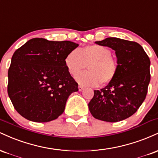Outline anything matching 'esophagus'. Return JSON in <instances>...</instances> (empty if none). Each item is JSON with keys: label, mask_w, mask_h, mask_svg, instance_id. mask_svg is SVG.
Here are the masks:
<instances>
[{"label": "esophagus", "mask_w": 158, "mask_h": 158, "mask_svg": "<svg viewBox=\"0 0 158 158\" xmlns=\"http://www.w3.org/2000/svg\"><path fill=\"white\" fill-rule=\"evenodd\" d=\"M78 88H79V91H81V90L84 89V87L81 86V85H79V87H78Z\"/></svg>", "instance_id": "esophagus-1"}]
</instances>
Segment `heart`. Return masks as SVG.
<instances>
[{"mask_svg": "<svg viewBox=\"0 0 158 158\" xmlns=\"http://www.w3.org/2000/svg\"><path fill=\"white\" fill-rule=\"evenodd\" d=\"M69 73L75 76L88 65L89 71L76 76L79 84L97 86L100 83L107 84L115 78L118 71L117 61L111 57L108 48L101 45L86 46L80 50H73L64 60Z\"/></svg>", "mask_w": 158, "mask_h": 158, "instance_id": "obj_1", "label": "heart"}]
</instances>
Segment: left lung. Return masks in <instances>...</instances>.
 I'll return each mask as SVG.
<instances>
[{
	"mask_svg": "<svg viewBox=\"0 0 158 158\" xmlns=\"http://www.w3.org/2000/svg\"><path fill=\"white\" fill-rule=\"evenodd\" d=\"M96 44L115 51L118 71L104 88L94 90L88 108L94 118L115 123L128 118L145 100L150 81V60L135 41L107 38Z\"/></svg>",
	"mask_w": 158,
	"mask_h": 158,
	"instance_id": "8db88e82",
	"label": "left lung"
}]
</instances>
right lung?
Masks as SVG:
<instances>
[{
    "label": "right lung",
    "instance_id": "1",
    "mask_svg": "<svg viewBox=\"0 0 158 158\" xmlns=\"http://www.w3.org/2000/svg\"><path fill=\"white\" fill-rule=\"evenodd\" d=\"M79 44L32 39L14 52L8 71V95L22 117L36 123L57 119L78 84L64 60Z\"/></svg>",
    "mask_w": 158,
    "mask_h": 158
}]
</instances>
